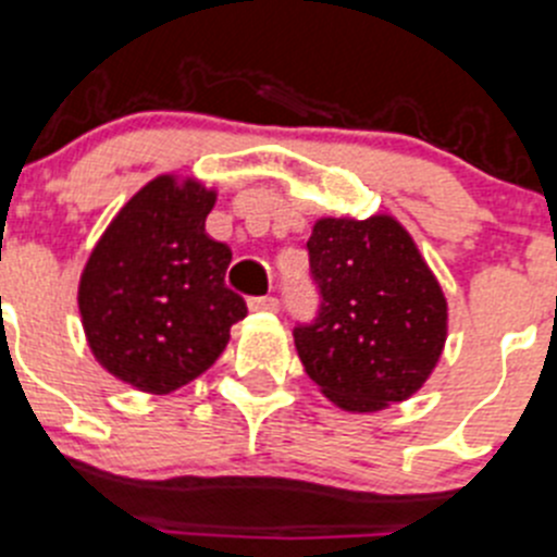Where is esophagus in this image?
I'll list each match as a JSON object with an SVG mask.
<instances>
[{
  "label": "esophagus",
  "mask_w": 557,
  "mask_h": 557,
  "mask_svg": "<svg viewBox=\"0 0 557 557\" xmlns=\"http://www.w3.org/2000/svg\"><path fill=\"white\" fill-rule=\"evenodd\" d=\"M249 310H267V313H274V310H280V299H274V296H252V299H247Z\"/></svg>",
  "instance_id": "34e87169"
}]
</instances>
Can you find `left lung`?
Wrapping results in <instances>:
<instances>
[{"label":"left lung","instance_id":"left-lung-1","mask_svg":"<svg viewBox=\"0 0 557 557\" xmlns=\"http://www.w3.org/2000/svg\"><path fill=\"white\" fill-rule=\"evenodd\" d=\"M319 313L294 326L305 371L330 401L376 412L423 387L443 355L448 302L412 236L393 216L313 225Z\"/></svg>","mask_w":557,"mask_h":557}]
</instances>
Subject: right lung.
<instances>
[{
    "label": "right lung",
    "instance_id": "right-lung-1",
    "mask_svg": "<svg viewBox=\"0 0 557 557\" xmlns=\"http://www.w3.org/2000/svg\"><path fill=\"white\" fill-rule=\"evenodd\" d=\"M216 195L159 175L98 238L79 280L96 360L143 393H173L214 366L247 305L225 285L227 244L206 233Z\"/></svg>",
    "mask_w": 557,
    "mask_h": 557
}]
</instances>
